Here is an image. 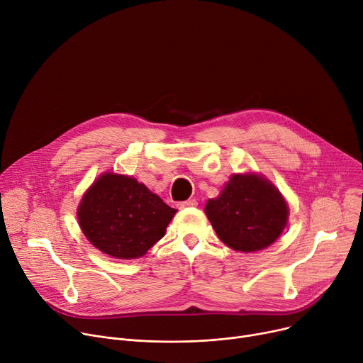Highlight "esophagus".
<instances>
[{"mask_svg": "<svg viewBox=\"0 0 363 363\" xmlns=\"http://www.w3.org/2000/svg\"><path fill=\"white\" fill-rule=\"evenodd\" d=\"M196 206H199V203H196V200H194V199L178 203V208H191V207H196Z\"/></svg>", "mask_w": 363, "mask_h": 363, "instance_id": "obj_1", "label": "esophagus"}]
</instances>
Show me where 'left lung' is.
Here are the masks:
<instances>
[{"mask_svg":"<svg viewBox=\"0 0 363 363\" xmlns=\"http://www.w3.org/2000/svg\"><path fill=\"white\" fill-rule=\"evenodd\" d=\"M206 213L223 243L239 252L272 245L286 224L288 207L277 188L256 175H233Z\"/></svg>","mask_w":363,"mask_h":363,"instance_id":"1","label":"left lung"}]
</instances>
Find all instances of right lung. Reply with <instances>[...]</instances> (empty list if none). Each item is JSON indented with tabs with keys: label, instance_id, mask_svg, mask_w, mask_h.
I'll return each instance as SVG.
<instances>
[{
	"label": "right lung",
	"instance_id": "obj_1",
	"mask_svg": "<svg viewBox=\"0 0 363 363\" xmlns=\"http://www.w3.org/2000/svg\"><path fill=\"white\" fill-rule=\"evenodd\" d=\"M175 213L135 178L106 174L84 195L78 220L96 249L136 259L163 238Z\"/></svg>",
	"mask_w": 363,
	"mask_h": 363
}]
</instances>
